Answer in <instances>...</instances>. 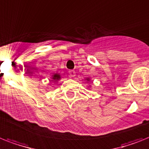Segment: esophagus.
<instances>
[{"label": "esophagus", "mask_w": 149, "mask_h": 149, "mask_svg": "<svg viewBox=\"0 0 149 149\" xmlns=\"http://www.w3.org/2000/svg\"><path fill=\"white\" fill-rule=\"evenodd\" d=\"M68 73H69L70 77H74V76H75V72H74V71H73V70H71V71H69V72H68Z\"/></svg>", "instance_id": "34e87169"}]
</instances>
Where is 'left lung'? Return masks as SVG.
<instances>
[{
    "instance_id": "left-lung-1",
    "label": "left lung",
    "mask_w": 149,
    "mask_h": 149,
    "mask_svg": "<svg viewBox=\"0 0 149 149\" xmlns=\"http://www.w3.org/2000/svg\"><path fill=\"white\" fill-rule=\"evenodd\" d=\"M86 81H90V78L89 77H88V78H86Z\"/></svg>"
}]
</instances>
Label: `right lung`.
Listing matches in <instances>:
<instances>
[{"label":"right lung","mask_w":149,"mask_h":149,"mask_svg":"<svg viewBox=\"0 0 149 149\" xmlns=\"http://www.w3.org/2000/svg\"><path fill=\"white\" fill-rule=\"evenodd\" d=\"M52 81H53L55 82H57L58 81H59L60 79H61V75H60L59 74H53V75L52 76Z\"/></svg>","instance_id":"right-lung-1"}]
</instances>
